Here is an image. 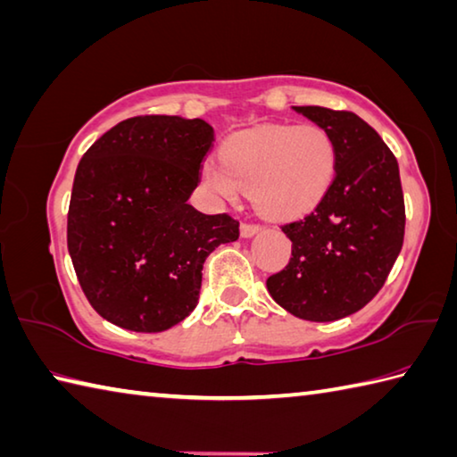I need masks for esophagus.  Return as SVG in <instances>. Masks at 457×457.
Returning a JSON list of instances; mask_svg holds the SVG:
<instances>
[{
	"mask_svg": "<svg viewBox=\"0 0 457 457\" xmlns=\"http://www.w3.org/2000/svg\"><path fill=\"white\" fill-rule=\"evenodd\" d=\"M262 228L255 226V223H242V229H239V234H242V237H253L255 234H260Z\"/></svg>",
	"mask_w": 457,
	"mask_h": 457,
	"instance_id": "34e87169",
	"label": "esophagus"
}]
</instances>
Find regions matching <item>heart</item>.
Returning a JSON list of instances; mask_svg holds the SVG:
<instances>
[{
  "mask_svg": "<svg viewBox=\"0 0 457 457\" xmlns=\"http://www.w3.org/2000/svg\"><path fill=\"white\" fill-rule=\"evenodd\" d=\"M334 176L336 145L313 123L239 131L221 144L220 163L207 162L202 168L207 187L228 200L247 189L255 210L271 220L310 212Z\"/></svg>",
  "mask_w": 457,
  "mask_h": 457,
  "instance_id": "heart-1",
  "label": "heart"
}]
</instances>
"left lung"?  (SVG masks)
I'll list each match as a JSON object with an SVG mask.
<instances>
[{
  "mask_svg": "<svg viewBox=\"0 0 457 457\" xmlns=\"http://www.w3.org/2000/svg\"><path fill=\"white\" fill-rule=\"evenodd\" d=\"M328 131L336 145V176L302 220L281 226L292 257L265 286L295 318L336 321L373 300L402 252L405 210L394 154L352 112L294 107Z\"/></svg>",
  "mask_w": 457,
  "mask_h": 457,
  "instance_id": "obj_1",
  "label": "left lung"
}]
</instances>
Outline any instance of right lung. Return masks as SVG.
Here are the masks:
<instances>
[{
	"label": "right lung",
	"instance_id": "right-lung-1",
	"mask_svg": "<svg viewBox=\"0 0 457 457\" xmlns=\"http://www.w3.org/2000/svg\"><path fill=\"white\" fill-rule=\"evenodd\" d=\"M212 142L204 120L145 115L120 121L81 157L68 250L91 308L113 326L157 334L184 321L205 257L239 237L228 213L187 204Z\"/></svg>",
	"mask_w": 457,
	"mask_h": 457
}]
</instances>
